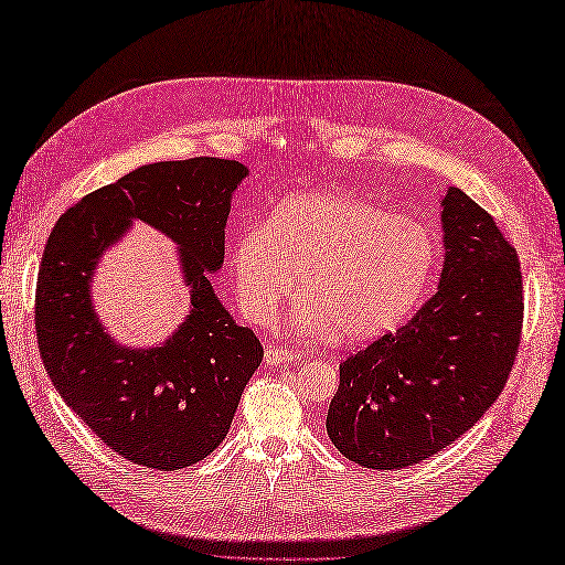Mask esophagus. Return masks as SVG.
<instances>
[{"label":"esophagus","instance_id":"34e87169","mask_svg":"<svg viewBox=\"0 0 565 565\" xmlns=\"http://www.w3.org/2000/svg\"><path fill=\"white\" fill-rule=\"evenodd\" d=\"M297 353L295 351H289V349H278V347H266V351H264V361L268 363V365H280V363H292V361H297Z\"/></svg>","mask_w":565,"mask_h":565}]
</instances>
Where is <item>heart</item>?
<instances>
[{
    "label": "heart",
    "mask_w": 565,
    "mask_h": 565,
    "mask_svg": "<svg viewBox=\"0 0 565 565\" xmlns=\"http://www.w3.org/2000/svg\"><path fill=\"white\" fill-rule=\"evenodd\" d=\"M436 268V241L415 218L370 200L309 191L285 198L266 224L235 233L228 247L233 295L243 318L270 324L301 299L289 330L363 341L415 309Z\"/></svg>",
    "instance_id": "b5f03b06"
}]
</instances>
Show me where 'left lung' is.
Here are the masks:
<instances>
[{
	"instance_id": "8db88e82",
	"label": "left lung",
	"mask_w": 565,
	"mask_h": 565,
	"mask_svg": "<svg viewBox=\"0 0 565 565\" xmlns=\"http://www.w3.org/2000/svg\"><path fill=\"white\" fill-rule=\"evenodd\" d=\"M438 292L396 332L339 365L328 436L367 469H403L440 452L498 401L521 344L516 249L461 188L440 200Z\"/></svg>"
}]
</instances>
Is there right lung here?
Returning <instances> with one entry per match:
<instances>
[{"mask_svg":"<svg viewBox=\"0 0 565 565\" xmlns=\"http://www.w3.org/2000/svg\"><path fill=\"white\" fill-rule=\"evenodd\" d=\"M243 162L193 158L134 169L67 210L44 247L35 328L44 367L73 413L125 459L177 471L226 438L237 403L262 365L259 339L214 295L226 221ZM143 220L180 247L192 311L156 348H125L90 299L103 254Z\"/></svg>","mask_w":565,"mask_h":565,"instance_id":"obj_1","label":"right lung"}]
</instances>
